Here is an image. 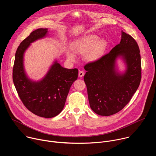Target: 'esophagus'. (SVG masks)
Masks as SVG:
<instances>
[{"instance_id": "obj_1", "label": "esophagus", "mask_w": 156, "mask_h": 156, "mask_svg": "<svg viewBox=\"0 0 156 156\" xmlns=\"http://www.w3.org/2000/svg\"><path fill=\"white\" fill-rule=\"evenodd\" d=\"M84 75V72L83 71H82V70H80L79 71V73H78V76H79V77H83V76Z\"/></svg>"}]
</instances>
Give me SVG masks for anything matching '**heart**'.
Here are the masks:
<instances>
[{"label":"heart","instance_id":"1","mask_svg":"<svg viewBox=\"0 0 156 156\" xmlns=\"http://www.w3.org/2000/svg\"><path fill=\"white\" fill-rule=\"evenodd\" d=\"M98 39V37L94 34L86 35L75 41L72 45V48L75 53L84 54L86 60L95 61L103 54L107 46L105 40ZM67 55L70 59H75L71 52L67 51Z\"/></svg>","mask_w":156,"mask_h":156}]
</instances>
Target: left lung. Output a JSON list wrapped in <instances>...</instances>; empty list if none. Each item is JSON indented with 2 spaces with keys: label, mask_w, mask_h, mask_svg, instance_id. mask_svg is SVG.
<instances>
[{
  "label": "left lung",
  "mask_w": 156,
  "mask_h": 156,
  "mask_svg": "<svg viewBox=\"0 0 156 156\" xmlns=\"http://www.w3.org/2000/svg\"><path fill=\"white\" fill-rule=\"evenodd\" d=\"M121 57L126 64L120 74L115 61ZM140 49L135 39L121 31L120 43L109 53L85 65L84 81L90 108L96 114L108 116L117 113L127 104L137 90L141 78Z\"/></svg>",
  "instance_id": "1"
}]
</instances>
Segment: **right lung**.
I'll list each match as a JSON object with an SVG mask.
<instances>
[{
    "instance_id": "right-lung-1",
    "label": "right lung",
    "mask_w": 156,
    "mask_h": 156,
    "mask_svg": "<svg viewBox=\"0 0 156 156\" xmlns=\"http://www.w3.org/2000/svg\"><path fill=\"white\" fill-rule=\"evenodd\" d=\"M47 32V29H38L20 43L15 54L13 81L20 99L30 112L51 118L63 110L70 88L78 78V70L64 68L56 61L41 80L33 81L27 76L23 64L25 51L31 43L44 37Z\"/></svg>"
}]
</instances>
